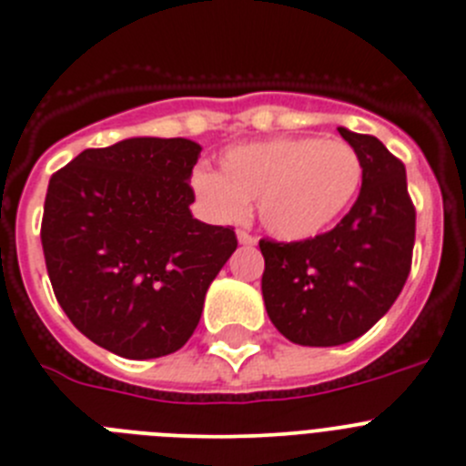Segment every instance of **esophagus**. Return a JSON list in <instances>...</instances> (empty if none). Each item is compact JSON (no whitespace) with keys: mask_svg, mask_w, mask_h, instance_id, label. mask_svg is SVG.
Listing matches in <instances>:
<instances>
[{"mask_svg":"<svg viewBox=\"0 0 466 466\" xmlns=\"http://www.w3.org/2000/svg\"><path fill=\"white\" fill-rule=\"evenodd\" d=\"M237 237H238V243H243V246H255L257 243V237H252V234L246 232V229H238Z\"/></svg>","mask_w":466,"mask_h":466,"instance_id":"esophagus-1","label":"esophagus"}]
</instances>
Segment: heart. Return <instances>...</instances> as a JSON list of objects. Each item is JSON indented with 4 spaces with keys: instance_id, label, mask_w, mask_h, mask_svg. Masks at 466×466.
<instances>
[{
    "instance_id": "b5f03b06",
    "label": "heart",
    "mask_w": 466,
    "mask_h": 466,
    "mask_svg": "<svg viewBox=\"0 0 466 466\" xmlns=\"http://www.w3.org/2000/svg\"><path fill=\"white\" fill-rule=\"evenodd\" d=\"M220 173L198 168L193 188L220 220H238L248 202L268 234L305 241L325 232L362 187V159L339 138L278 137L241 143L220 155Z\"/></svg>"
}]
</instances>
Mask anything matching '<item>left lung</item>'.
<instances>
[{
    "label": "left lung",
    "instance_id": "8db88e82",
    "mask_svg": "<svg viewBox=\"0 0 466 466\" xmlns=\"http://www.w3.org/2000/svg\"><path fill=\"white\" fill-rule=\"evenodd\" d=\"M362 159V191L329 232L261 238V293L275 328L300 346H341L390 311L412 268L417 211L403 161L376 137L339 127Z\"/></svg>",
    "mask_w": 466,
    "mask_h": 466
}]
</instances>
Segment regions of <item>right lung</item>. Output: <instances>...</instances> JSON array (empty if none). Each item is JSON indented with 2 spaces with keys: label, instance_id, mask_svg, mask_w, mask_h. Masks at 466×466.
<instances>
[{
  "label": "right lung",
  "instance_id": "right-lung-1",
  "mask_svg": "<svg viewBox=\"0 0 466 466\" xmlns=\"http://www.w3.org/2000/svg\"><path fill=\"white\" fill-rule=\"evenodd\" d=\"M200 150L188 138H127L84 150L49 179L40 241L54 296L81 334L120 358L179 350L237 250L234 228L188 209Z\"/></svg>",
  "mask_w": 466,
  "mask_h": 466
}]
</instances>
